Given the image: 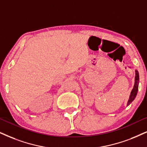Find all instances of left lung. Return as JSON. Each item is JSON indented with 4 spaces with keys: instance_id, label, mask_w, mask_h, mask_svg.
I'll return each mask as SVG.
<instances>
[{
    "instance_id": "obj_1",
    "label": "left lung",
    "mask_w": 147,
    "mask_h": 147,
    "mask_svg": "<svg viewBox=\"0 0 147 147\" xmlns=\"http://www.w3.org/2000/svg\"><path fill=\"white\" fill-rule=\"evenodd\" d=\"M135 72H136V75H135L134 85L132 90H131L130 95H129V100H128V101H127V107L130 105L131 102H132V101L135 99L136 96V95H137V93H138V85H139V73L137 70H135Z\"/></svg>"
}]
</instances>
